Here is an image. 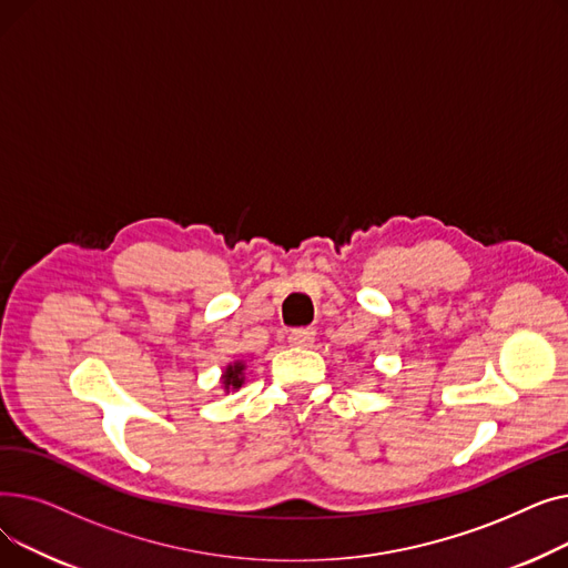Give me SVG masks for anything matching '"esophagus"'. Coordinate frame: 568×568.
I'll return each instance as SVG.
<instances>
[{
    "label": "esophagus",
    "mask_w": 568,
    "mask_h": 568,
    "mask_svg": "<svg viewBox=\"0 0 568 568\" xmlns=\"http://www.w3.org/2000/svg\"><path fill=\"white\" fill-rule=\"evenodd\" d=\"M287 341L294 347H311L315 343V329H294Z\"/></svg>",
    "instance_id": "obj_1"
}]
</instances>
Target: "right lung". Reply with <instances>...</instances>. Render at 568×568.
Segmentation results:
<instances>
[{
	"instance_id": "right-lung-1",
	"label": "right lung",
	"mask_w": 568,
	"mask_h": 568,
	"mask_svg": "<svg viewBox=\"0 0 568 568\" xmlns=\"http://www.w3.org/2000/svg\"><path fill=\"white\" fill-rule=\"evenodd\" d=\"M246 373H248V366H246V362H242V359H236V362L227 364V366L223 368V373H221V386H223V392L230 394V392H239V389H242V384H246Z\"/></svg>"
}]
</instances>
